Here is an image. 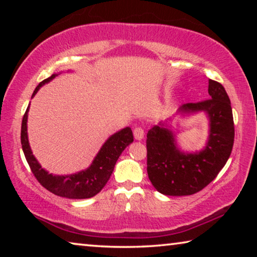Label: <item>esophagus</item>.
Masks as SVG:
<instances>
[{"label":"esophagus","mask_w":257,"mask_h":257,"mask_svg":"<svg viewBox=\"0 0 257 257\" xmlns=\"http://www.w3.org/2000/svg\"><path fill=\"white\" fill-rule=\"evenodd\" d=\"M134 137L135 139H137V141H142L143 138H144V129L142 127H136L134 129Z\"/></svg>","instance_id":"esophagus-1"}]
</instances>
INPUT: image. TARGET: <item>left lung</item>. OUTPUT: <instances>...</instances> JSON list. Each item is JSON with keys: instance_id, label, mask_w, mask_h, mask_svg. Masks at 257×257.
Instances as JSON below:
<instances>
[{"instance_id": "obj_1", "label": "left lung", "mask_w": 257, "mask_h": 257, "mask_svg": "<svg viewBox=\"0 0 257 257\" xmlns=\"http://www.w3.org/2000/svg\"><path fill=\"white\" fill-rule=\"evenodd\" d=\"M211 98L187 103L181 114L205 112L210 134L205 147L196 153H184L177 147L175 134L160 123L149 130L146 139L147 175L159 193L168 196H187L202 190L227 163L231 154L234 127L232 108L224 87L208 80Z\"/></svg>"}]
</instances>
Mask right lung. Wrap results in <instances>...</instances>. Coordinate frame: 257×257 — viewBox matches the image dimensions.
I'll list each match as a JSON object with an SVG mask.
<instances>
[{
  "label": "right lung",
  "mask_w": 257,
  "mask_h": 257,
  "mask_svg": "<svg viewBox=\"0 0 257 257\" xmlns=\"http://www.w3.org/2000/svg\"><path fill=\"white\" fill-rule=\"evenodd\" d=\"M56 76L58 75L54 73V75L40 82L35 88L32 97L36 95L38 89L43 85L50 82ZM28 111L29 105L25 112L23 123H21V145H23L26 160H27L30 170H32L38 182L51 193L61 197L84 199L90 198L98 194L110 179L113 169H114V165L121 153H122L125 147L134 142L132 129L125 127L108 137L97 155L95 156L93 163L86 170L69 176H54L47 172L45 169H43L36 158L33 155L27 135Z\"/></svg>",
  "instance_id": "right-lung-1"
}]
</instances>
